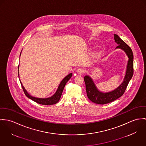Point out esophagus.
<instances>
[{
    "label": "esophagus",
    "instance_id": "esophagus-1",
    "mask_svg": "<svg viewBox=\"0 0 146 146\" xmlns=\"http://www.w3.org/2000/svg\"><path fill=\"white\" fill-rule=\"evenodd\" d=\"M76 72H77V73L78 74H83V73H85L86 70H85V69H84V68H78V69H77Z\"/></svg>",
    "mask_w": 146,
    "mask_h": 146
}]
</instances>
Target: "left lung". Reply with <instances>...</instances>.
Listing matches in <instances>:
<instances>
[{"mask_svg": "<svg viewBox=\"0 0 146 146\" xmlns=\"http://www.w3.org/2000/svg\"><path fill=\"white\" fill-rule=\"evenodd\" d=\"M114 40L115 42L119 45L116 48L123 50L129 58L126 74L121 85L116 90L108 93H102L99 91L95 85L94 81L89 76H86L84 77L87 97L92 102L97 104H106L121 97L125 91L127 86L133 75V55L131 49L116 34L114 35Z\"/></svg>", "mask_w": 146, "mask_h": 146, "instance_id": "obj_1", "label": "left lung"}]
</instances>
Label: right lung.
I'll return each mask as SVG.
<instances>
[{"mask_svg":"<svg viewBox=\"0 0 146 146\" xmlns=\"http://www.w3.org/2000/svg\"><path fill=\"white\" fill-rule=\"evenodd\" d=\"M21 55V54H20ZM19 68V67H18ZM18 76H19V74H18ZM72 76V73H70L69 74L68 76H66L65 78L62 80L61 82V83H60L59 87L56 92V93L51 97L49 98H36V97H33L32 96H31L30 95H29L28 94V92L26 91V90L25 89V88L23 87L22 83L21 82L22 87L23 88V92L25 93V94L26 95V96L28 98H30L31 100H33V101L41 104V105H54L56 104L57 102H59L63 91L64 90V88L65 87V84L66 83V82L69 80V79L71 78V77Z\"/></svg>","mask_w":146,"mask_h":146,"instance_id":"add662e5","label":"right lung"}]
</instances>
